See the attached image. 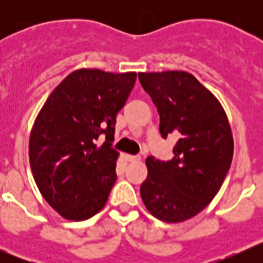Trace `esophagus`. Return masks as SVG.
Masks as SVG:
<instances>
[{
	"instance_id": "esophagus-1",
	"label": "esophagus",
	"mask_w": 263,
	"mask_h": 263,
	"mask_svg": "<svg viewBox=\"0 0 263 263\" xmlns=\"http://www.w3.org/2000/svg\"><path fill=\"white\" fill-rule=\"evenodd\" d=\"M125 158H126L127 162H138V160H141V157H139V155L126 154V155H125Z\"/></svg>"
}]
</instances>
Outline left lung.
Listing matches in <instances>:
<instances>
[{"label": "left lung", "instance_id": "left-lung-1", "mask_svg": "<svg viewBox=\"0 0 263 263\" xmlns=\"http://www.w3.org/2000/svg\"><path fill=\"white\" fill-rule=\"evenodd\" d=\"M160 117L159 132L179 137L171 160L147 157L141 197L166 222L194 217L212 201L233 158V137L221 104L184 71L138 73Z\"/></svg>", "mask_w": 263, "mask_h": 263}]
</instances>
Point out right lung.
I'll list each match as a JSON object with an SVG mask.
<instances>
[{"label": "right lung", "instance_id": "1", "mask_svg": "<svg viewBox=\"0 0 263 263\" xmlns=\"http://www.w3.org/2000/svg\"><path fill=\"white\" fill-rule=\"evenodd\" d=\"M136 79V72L78 69L39 111L30 136V166L42 196L62 217L81 221L105 205L117 179L116 117Z\"/></svg>", "mask_w": 263, "mask_h": 263}]
</instances>
